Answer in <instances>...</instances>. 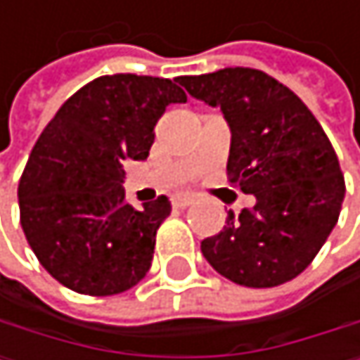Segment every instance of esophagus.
<instances>
[{"label": "esophagus", "mask_w": 360, "mask_h": 360, "mask_svg": "<svg viewBox=\"0 0 360 360\" xmlns=\"http://www.w3.org/2000/svg\"><path fill=\"white\" fill-rule=\"evenodd\" d=\"M193 202H195V195H191V193H178V195L172 197V204H174L176 208H186V206H191Z\"/></svg>", "instance_id": "obj_1"}]
</instances>
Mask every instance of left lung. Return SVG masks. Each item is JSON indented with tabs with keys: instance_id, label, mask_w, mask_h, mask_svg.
<instances>
[{
	"instance_id": "8db88e82",
	"label": "left lung",
	"mask_w": 360,
	"mask_h": 360,
	"mask_svg": "<svg viewBox=\"0 0 360 360\" xmlns=\"http://www.w3.org/2000/svg\"><path fill=\"white\" fill-rule=\"evenodd\" d=\"M186 92L221 113L231 131L229 182L255 206L206 240L202 253L225 279L281 285L311 264L346 195L337 154L320 122L290 87L255 68L182 77Z\"/></svg>"
}]
</instances>
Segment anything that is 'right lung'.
I'll return each instance as SVG.
<instances>
[{
    "label": "right lung",
    "mask_w": 360,
    "mask_h": 360,
    "mask_svg": "<svg viewBox=\"0 0 360 360\" xmlns=\"http://www.w3.org/2000/svg\"><path fill=\"white\" fill-rule=\"evenodd\" d=\"M186 94L172 79L105 75L83 85L38 137L19 182L25 238L46 273L89 296L137 285L150 271L165 195L124 200V163L146 160L154 127Z\"/></svg>",
    "instance_id": "add662e5"
}]
</instances>
